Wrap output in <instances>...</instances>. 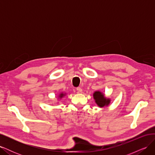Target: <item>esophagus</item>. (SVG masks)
Here are the masks:
<instances>
[{"mask_svg": "<svg viewBox=\"0 0 155 155\" xmlns=\"http://www.w3.org/2000/svg\"><path fill=\"white\" fill-rule=\"evenodd\" d=\"M76 91H77V93H82L83 90L81 87H78L76 88Z\"/></svg>", "mask_w": 155, "mask_h": 155, "instance_id": "esophagus-1", "label": "esophagus"}]
</instances>
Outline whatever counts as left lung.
I'll return each mask as SVG.
<instances>
[{
    "mask_svg": "<svg viewBox=\"0 0 155 155\" xmlns=\"http://www.w3.org/2000/svg\"><path fill=\"white\" fill-rule=\"evenodd\" d=\"M93 98L97 105L100 108L108 107L111 102L110 98L105 97V94L100 91H95L93 93Z\"/></svg>",
    "mask_w": 155,
    "mask_h": 155,
    "instance_id": "1",
    "label": "left lung"
}]
</instances>
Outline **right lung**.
<instances>
[{"mask_svg":"<svg viewBox=\"0 0 155 155\" xmlns=\"http://www.w3.org/2000/svg\"><path fill=\"white\" fill-rule=\"evenodd\" d=\"M66 94H67V93L66 92H62L59 93V94H58V100H61L63 97H64L65 96H66Z\"/></svg>","mask_w":155,"mask_h":155,"instance_id":"right-lung-1","label":"right lung"}]
</instances>
